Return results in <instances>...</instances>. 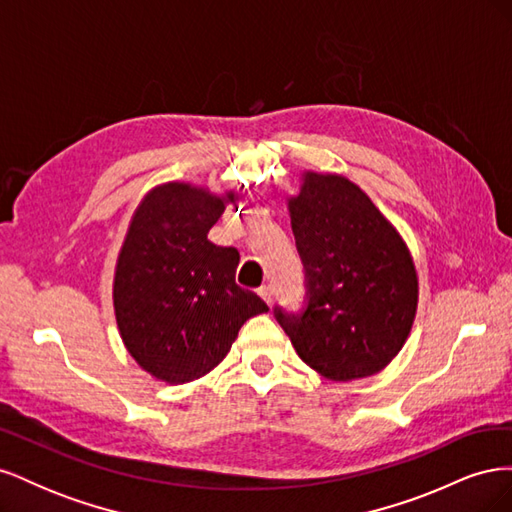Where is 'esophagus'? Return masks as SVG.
Returning a JSON list of instances; mask_svg holds the SVG:
<instances>
[{
  "label": "esophagus",
  "mask_w": 512,
  "mask_h": 512,
  "mask_svg": "<svg viewBox=\"0 0 512 512\" xmlns=\"http://www.w3.org/2000/svg\"><path fill=\"white\" fill-rule=\"evenodd\" d=\"M258 294L262 299H265V303L271 307L273 305V301H275V288L271 286V284H265V286H260L258 288Z\"/></svg>",
  "instance_id": "1"
}]
</instances>
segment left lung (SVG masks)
Listing matches in <instances>:
<instances>
[{"mask_svg":"<svg viewBox=\"0 0 512 512\" xmlns=\"http://www.w3.org/2000/svg\"><path fill=\"white\" fill-rule=\"evenodd\" d=\"M288 207L305 299L299 312L275 305V320L324 378L378 374L404 346L416 314L418 280L406 243L346 177L307 173Z\"/></svg>","mask_w":512,"mask_h":512,"instance_id":"left-lung-1","label":"left lung"}]
</instances>
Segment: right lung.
<instances>
[{
  "label": "right lung",
  "instance_id": "obj_1",
  "mask_svg": "<svg viewBox=\"0 0 512 512\" xmlns=\"http://www.w3.org/2000/svg\"><path fill=\"white\" fill-rule=\"evenodd\" d=\"M232 194L160 185L134 213L115 271L123 344L151 376L183 384L228 354L245 320L269 312L235 282L239 252L207 239Z\"/></svg>",
  "mask_w": 512,
  "mask_h": 512
}]
</instances>
